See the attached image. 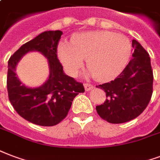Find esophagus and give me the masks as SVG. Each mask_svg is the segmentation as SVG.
Segmentation results:
<instances>
[{
    "mask_svg": "<svg viewBox=\"0 0 160 160\" xmlns=\"http://www.w3.org/2000/svg\"><path fill=\"white\" fill-rule=\"evenodd\" d=\"M93 85L90 84V83H84V88L86 91H89L93 88Z\"/></svg>",
    "mask_w": 160,
    "mask_h": 160,
    "instance_id": "34e87169",
    "label": "esophagus"
}]
</instances>
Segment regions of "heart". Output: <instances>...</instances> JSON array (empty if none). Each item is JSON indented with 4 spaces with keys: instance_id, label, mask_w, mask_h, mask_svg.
Listing matches in <instances>:
<instances>
[{
    "instance_id": "b5f03b06",
    "label": "heart",
    "mask_w": 160,
    "mask_h": 160,
    "mask_svg": "<svg viewBox=\"0 0 160 160\" xmlns=\"http://www.w3.org/2000/svg\"><path fill=\"white\" fill-rule=\"evenodd\" d=\"M132 49L126 36L107 30H96L77 34L71 44L62 42L58 55L72 75L78 73L87 58L90 74L98 81L106 82L122 72L130 60Z\"/></svg>"
}]
</instances>
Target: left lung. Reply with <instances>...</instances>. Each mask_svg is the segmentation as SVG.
<instances>
[{
	"mask_svg": "<svg viewBox=\"0 0 160 160\" xmlns=\"http://www.w3.org/2000/svg\"><path fill=\"white\" fill-rule=\"evenodd\" d=\"M133 58L113 81L96 86L106 93L104 104L96 106L104 121L120 124L141 115L153 93V75L150 57L138 42L133 39Z\"/></svg>",
	"mask_w": 160,
	"mask_h": 160,
	"instance_id": "obj_1",
	"label": "left lung"
}]
</instances>
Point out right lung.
I'll use <instances>...</instances> for the list:
<instances>
[{
	"label": "right lung",
	"instance_id": "add662e5",
	"mask_svg": "<svg viewBox=\"0 0 160 160\" xmlns=\"http://www.w3.org/2000/svg\"><path fill=\"white\" fill-rule=\"evenodd\" d=\"M62 32L45 31L22 45L8 61L7 86L11 104L19 116L33 124L52 127L67 117L74 98L83 93L82 82L66 75L57 57V46ZM29 51L41 52L48 59L50 76L36 89L21 84L15 72L17 62Z\"/></svg>",
	"mask_w": 160,
	"mask_h": 160
}]
</instances>
